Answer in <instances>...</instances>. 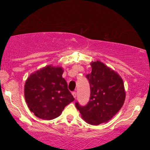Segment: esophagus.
<instances>
[{
  "label": "esophagus",
  "mask_w": 150,
  "mask_h": 150,
  "mask_svg": "<svg viewBox=\"0 0 150 150\" xmlns=\"http://www.w3.org/2000/svg\"><path fill=\"white\" fill-rule=\"evenodd\" d=\"M72 96H73V97L75 98V99L77 97V93H76V92H75V91L72 92Z\"/></svg>",
  "instance_id": "1"
}]
</instances>
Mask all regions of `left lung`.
<instances>
[{
    "mask_svg": "<svg viewBox=\"0 0 150 150\" xmlns=\"http://www.w3.org/2000/svg\"><path fill=\"white\" fill-rule=\"evenodd\" d=\"M91 72L86 75L91 95L86 106L75 103L82 118L88 123L97 125L111 120L120 110L125 99L121 77L99 61L91 63Z\"/></svg>",
    "mask_w": 150,
    "mask_h": 150,
    "instance_id": "8db88e82",
    "label": "left lung"
}]
</instances>
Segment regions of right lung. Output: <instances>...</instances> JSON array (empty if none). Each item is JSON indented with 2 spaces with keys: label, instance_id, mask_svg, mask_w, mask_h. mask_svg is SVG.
Segmentation results:
<instances>
[{
  "label": "right lung",
  "instance_id": "1",
  "mask_svg": "<svg viewBox=\"0 0 150 150\" xmlns=\"http://www.w3.org/2000/svg\"><path fill=\"white\" fill-rule=\"evenodd\" d=\"M60 67L46 66L27 79L25 97L31 112L43 120L59 117L67 104L75 100L62 78Z\"/></svg>",
  "mask_w": 150,
  "mask_h": 150
}]
</instances>
